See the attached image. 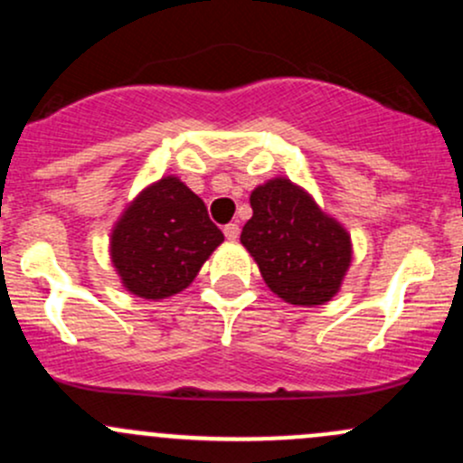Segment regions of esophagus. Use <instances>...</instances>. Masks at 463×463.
Here are the masks:
<instances>
[{"label": "esophagus", "mask_w": 463, "mask_h": 463, "mask_svg": "<svg viewBox=\"0 0 463 463\" xmlns=\"http://www.w3.org/2000/svg\"><path fill=\"white\" fill-rule=\"evenodd\" d=\"M223 235H226V240L235 241L240 237V226L237 223H228V226H223Z\"/></svg>", "instance_id": "obj_1"}]
</instances>
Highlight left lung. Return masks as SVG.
<instances>
[{"label":"left lung","instance_id":"1","mask_svg":"<svg viewBox=\"0 0 463 463\" xmlns=\"http://www.w3.org/2000/svg\"><path fill=\"white\" fill-rule=\"evenodd\" d=\"M253 217L240 241L266 287L296 307L329 302L352 266V235L302 185L273 176L250 193Z\"/></svg>","mask_w":463,"mask_h":463}]
</instances>
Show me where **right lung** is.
Here are the masks:
<instances>
[{"instance_id": "1", "label": "right lung", "mask_w": 463, "mask_h": 463, "mask_svg": "<svg viewBox=\"0 0 463 463\" xmlns=\"http://www.w3.org/2000/svg\"><path fill=\"white\" fill-rule=\"evenodd\" d=\"M222 241L202 199L167 175L125 205L111 228L109 258L125 291L158 302L188 288Z\"/></svg>"}]
</instances>
